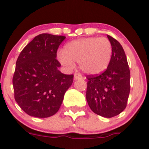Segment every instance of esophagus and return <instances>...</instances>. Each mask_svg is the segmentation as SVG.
Masks as SVG:
<instances>
[{"instance_id":"1","label":"esophagus","mask_w":149,"mask_h":149,"mask_svg":"<svg viewBox=\"0 0 149 149\" xmlns=\"http://www.w3.org/2000/svg\"><path fill=\"white\" fill-rule=\"evenodd\" d=\"M82 78H83V77H82V75L80 73H74V80H77Z\"/></svg>"}]
</instances>
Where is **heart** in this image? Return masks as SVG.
<instances>
[{
    "mask_svg": "<svg viewBox=\"0 0 149 149\" xmlns=\"http://www.w3.org/2000/svg\"><path fill=\"white\" fill-rule=\"evenodd\" d=\"M112 51L111 43L107 38H83L66 44L63 52H58V59L69 69H73L74 62H79L83 73L97 75L108 67Z\"/></svg>",
    "mask_w": 149,
    "mask_h": 149,
    "instance_id": "1",
    "label": "heart"
}]
</instances>
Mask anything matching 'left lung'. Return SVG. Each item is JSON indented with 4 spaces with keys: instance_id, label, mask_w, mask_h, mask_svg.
Listing matches in <instances>:
<instances>
[{
    "instance_id": "8db88e82",
    "label": "left lung",
    "mask_w": 149,
    "mask_h": 149,
    "mask_svg": "<svg viewBox=\"0 0 149 149\" xmlns=\"http://www.w3.org/2000/svg\"><path fill=\"white\" fill-rule=\"evenodd\" d=\"M112 45L110 64L100 75H88L86 100L96 114L112 118L127 107L130 91V71L121 44L107 35Z\"/></svg>"
}]
</instances>
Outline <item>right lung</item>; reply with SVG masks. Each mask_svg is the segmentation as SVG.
<instances>
[{
    "label": "right lung",
    "mask_w": 149,
    "mask_h": 149,
    "mask_svg": "<svg viewBox=\"0 0 149 149\" xmlns=\"http://www.w3.org/2000/svg\"><path fill=\"white\" fill-rule=\"evenodd\" d=\"M63 36L42 33L25 47L16 62L13 77L15 101L27 114L47 118L58 111L73 83V74L58 70L56 59Z\"/></svg>",
    "instance_id": "obj_1"
}]
</instances>
